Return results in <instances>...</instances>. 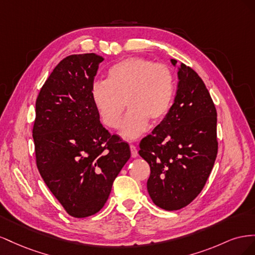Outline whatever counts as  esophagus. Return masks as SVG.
<instances>
[{
	"instance_id": "34e87169",
	"label": "esophagus",
	"mask_w": 255,
	"mask_h": 255,
	"mask_svg": "<svg viewBox=\"0 0 255 255\" xmlns=\"http://www.w3.org/2000/svg\"><path fill=\"white\" fill-rule=\"evenodd\" d=\"M129 149H130V153H132V157L135 158L138 156V151H137V148L134 145V144H130L129 145Z\"/></svg>"
}]
</instances>
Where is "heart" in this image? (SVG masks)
Segmentation results:
<instances>
[{
  "instance_id": "heart-1",
  "label": "heart",
  "mask_w": 255,
  "mask_h": 255,
  "mask_svg": "<svg viewBox=\"0 0 255 255\" xmlns=\"http://www.w3.org/2000/svg\"><path fill=\"white\" fill-rule=\"evenodd\" d=\"M174 95V79L167 66L130 57L115 64L107 72V81L95 82L91 100L102 122L117 128L127 105L129 110L120 134L135 139L148 128L149 120L159 121L170 111Z\"/></svg>"
}]
</instances>
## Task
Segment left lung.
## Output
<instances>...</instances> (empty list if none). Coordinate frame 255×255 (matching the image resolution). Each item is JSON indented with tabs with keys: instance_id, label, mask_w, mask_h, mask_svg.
I'll list each match as a JSON object with an SVG mask.
<instances>
[{
	"instance_id": "left-lung-1",
	"label": "left lung",
	"mask_w": 255,
	"mask_h": 255,
	"mask_svg": "<svg viewBox=\"0 0 255 255\" xmlns=\"http://www.w3.org/2000/svg\"><path fill=\"white\" fill-rule=\"evenodd\" d=\"M177 79L170 111L138 152L150 165L152 201L166 211L185 207L201 192L218 151L217 112L205 84L184 64L177 66Z\"/></svg>"
}]
</instances>
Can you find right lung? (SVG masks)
<instances>
[{"mask_svg":"<svg viewBox=\"0 0 255 255\" xmlns=\"http://www.w3.org/2000/svg\"><path fill=\"white\" fill-rule=\"evenodd\" d=\"M95 53L64 58L36 100V163L44 183L75 218L98 213L130 157L129 146L111 135L91 100L99 64Z\"/></svg>","mask_w":255,"mask_h":255,"instance_id":"add662e5","label":"right lung"}]
</instances>
